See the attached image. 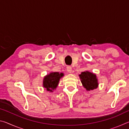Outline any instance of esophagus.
<instances>
[{"label":"esophagus","mask_w":129,"mask_h":129,"mask_svg":"<svg viewBox=\"0 0 129 129\" xmlns=\"http://www.w3.org/2000/svg\"><path fill=\"white\" fill-rule=\"evenodd\" d=\"M67 71L68 73H72V67L70 66H68L67 67Z\"/></svg>","instance_id":"esophagus-1"}]
</instances>
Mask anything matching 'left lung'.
I'll return each mask as SVG.
<instances>
[{
	"instance_id": "8db88e82",
	"label": "left lung",
	"mask_w": 129,
	"mask_h": 129,
	"mask_svg": "<svg viewBox=\"0 0 129 129\" xmlns=\"http://www.w3.org/2000/svg\"><path fill=\"white\" fill-rule=\"evenodd\" d=\"M82 86L87 91L93 90L99 87V81L95 73L86 71L79 75Z\"/></svg>"
}]
</instances>
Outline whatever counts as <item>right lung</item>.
<instances>
[{
    "mask_svg": "<svg viewBox=\"0 0 129 129\" xmlns=\"http://www.w3.org/2000/svg\"><path fill=\"white\" fill-rule=\"evenodd\" d=\"M64 76V74L63 73L51 72L44 77L43 81V88L48 91L53 92L57 87L60 80Z\"/></svg>",
    "mask_w": 129,
    "mask_h": 129,
    "instance_id": "obj_1",
    "label": "right lung"
}]
</instances>
